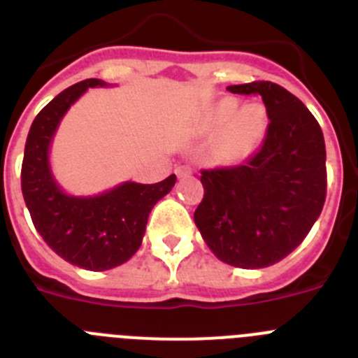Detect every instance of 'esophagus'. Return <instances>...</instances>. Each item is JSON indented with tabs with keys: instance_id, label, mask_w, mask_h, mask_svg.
I'll return each instance as SVG.
<instances>
[{
	"instance_id": "1",
	"label": "esophagus",
	"mask_w": 358,
	"mask_h": 358,
	"mask_svg": "<svg viewBox=\"0 0 358 358\" xmlns=\"http://www.w3.org/2000/svg\"><path fill=\"white\" fill-rule=\"evenodd\" d=\"M192 173V169L188 165H181L176 169V176L177 177H188Z\"/></svg>"
}]
</instances>
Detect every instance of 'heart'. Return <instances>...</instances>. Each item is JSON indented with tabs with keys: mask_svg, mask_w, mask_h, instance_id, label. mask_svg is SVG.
Here are the masks:
<instances>
[{
	"mask_svg": "<svg viewBox=\"0 0 358 358\" xmlns=\"http://www.w3.org/2000/svg\"><path fill=\"white\" fill-rule=\"evenodd\" d=\"M202 127L208 133L220 131L213 145V157L224 165L243 162L261 145L268 127L266 110L261 104L239 108L232 97H224L206 113Z\"/></svg>",
	"mask_w": 358,
	"mask_h": 358,
	"instance_id": "b5f03b06",
	"label": "heart"
}]
</instances>
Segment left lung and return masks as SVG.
I'll return each instance as SVG.
<instances>
[{"mask_svg":"<svg viewBox=\"0 0 358 358\" xmlns=\"http://www.w3.org/2000/svg\"><path fill=\"white\" fill-rule=\"evenodd\" d=\"M227 90L261 96L270 124L261 149L243 165L201 170L204 199L193 218L220 261L266 268L303 241L323 209V131L306 104L280 85L252 81Z\"/></svg>","mask_w":358,"mask_h":358,"instance_id":"left-lung-1","label":"left lung"}]
</instances>
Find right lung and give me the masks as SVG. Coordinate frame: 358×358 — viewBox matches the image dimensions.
<instances>
[{"mask_svg": "<svg viewBox=\"0 0 358 358\" xmlns=\"http://www.w3.org/2000/svg\"><path fill=\"white\" fill-rule=\"evenodd\" d=\"M104 85L101 80L80 81L38 111L21 169L22 196L38 234L62 259L92 271L119 266L138 250L150 209L176 185L172 173L156 185L124 182L97 196H69L58 188L48 162L52 134L88 87Z\"/></svg>", "mask_w": 358, "mask_h": 358, "instance_id": "obj_1", "label": "right lung"}]
</instances>
